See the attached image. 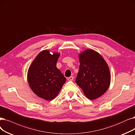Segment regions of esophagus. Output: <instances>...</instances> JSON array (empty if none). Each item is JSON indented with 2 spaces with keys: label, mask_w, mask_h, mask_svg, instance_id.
Returning <instances> with one entry per match:
<instances>
[{
  "label": "esophagus",
  "mask_w": 135,
  "mask_h": 135,
  "mask_svg": "<svg viewBox=\"0 0 135 135\" xmlns=\"http://www.w3.org/2000/svg\"><path fill=\"white\" fill-rule=\"evenodd\" d=\"M73 79H74V77H73V76H70V77H69V78H68V80L69 81H73Z\"/></svg>",
  "instance_id": "obj_1"
}]
</instances>
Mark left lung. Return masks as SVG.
I'll return each mask as SVG.
<instances>
[{
    "instance_id": "obj_1",
    "label": "left lung",
    "mask_w": 135,
    "mask_h": 135,
    "mask_svg": "<svg viewBox=\"0 0 135 135\" xmlns=\"http://www.w3.org/2000/svg\"><path fill=\"white\" fill-rule=\"evenodd\" d=\"M79 57L80 66L76 83L89 99L98 98L110 86L109 66L102 56L93 50H86Z\"/></svg>"
}]
</instances>
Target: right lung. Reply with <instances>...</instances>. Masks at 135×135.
Here are the masks:
<instances>
[{
	"label": "right lung",
	"instance_id": "add662e5",
	"mask_svg": "<svg viewBox=\"0 0 135 135\" xmlns=\"http://www.w3.org/2000/svg\"><path fill=\"white\" fill-rule=\"evenodd\" d=\"M60 54L49 51L40 52L31 64L28 73V81L32 91L40 98L52 100L57 95L66 78L56 68Z\"/></svg>",
	"mask_w": 135,
	"mask_h": 135
}]
</instances>
